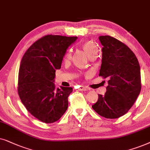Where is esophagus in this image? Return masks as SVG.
<instances>
[{
    "instance_id": "34e87169",
    "label": "esophagus",
    "mask_w": 150,
    "mask_h": 150,
    "mask_svg": "<svg viewBox=\"0 0 150 150\" xmlns=\"http://www.w3.org/2000/svg\"><path fill=\"white\" fill-rule=\"evenodd\" d=\"M79 90H81V91H88V88H87L86 87L83 86H81L79 87Z\"/></svg>"
}]
</instances>
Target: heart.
<instances>
[{"label": "heart", "mask_w": 150, "mask_h": 150, "mask_svg": "<svg viewBox=\"0 0 150 150\" xmlns=\"http://www.w3.org/2000/svg\"><path fill=\"white\" fill-rule=\"evenodd\" d=\"M83 49L84 51L86 52V53L88 55L89 57L93 56V55H97L98 53V47L97 45L93 41H86L83 43L82 45ZM72 58V50L69 49L66 52L64 55V59L65 62H69Z\"/></svg>", "instance_id": "b5f03b06"}]
</instances>
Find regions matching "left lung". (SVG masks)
Segmentation results:
<instances>
[{"label": "left lung", "mask_w": 150, "mask_h": 150, "mask_svg": "<svg viewBox=\"0 0 150 150\" xmlns=\"http://www.w3.org/2000/svg\"><path fill=\"white\" fill-rule=\"evenodd\" d=\"M99 39L103 46L99 75L109 80L105 95H98L92 108L101 117L117 119L129 111L140 93V66L133 51L122 42L110 35Z\"/></svg>", "instance_id": "obj_1"}]
</instances>
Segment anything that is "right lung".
I'll return each mask as SVG.
<instances>
[{
	"label": "right lung",
	"mask_w": 150,
	"mask_h": 150,
	"mask_svg": "<svg viewBox=\"0 0 150 150\" xmlns=\"http://www.w3.org/2000/svg\"><path fill=\"white\" fill-rule=\"evenodd\" d=\"M77 37L47 35L24 54L20 65L18 93L26 109L39 121L54 123L67 110L71 87L55 88V70L61 68L67 48Z\"/></svg>",
	"instance_id": "add662e5"
}]
</instances>
